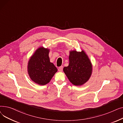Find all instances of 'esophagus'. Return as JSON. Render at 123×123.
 <instances>
[{"mask_svg": "<svg viewBox=\"0 0 123 123\" xmlns=\"http://www.w3.org/2000/svg\"><path fill=\"white\" fill-rule=\"evenodd\" d=\"M63 66H60L59 68H58V71H59V72H62L63 71Z\"/></svg>", "mask_w": 123, "mask_h": 123, "instance_id": "34e87169", "label": "esophagus"}]
</instances>
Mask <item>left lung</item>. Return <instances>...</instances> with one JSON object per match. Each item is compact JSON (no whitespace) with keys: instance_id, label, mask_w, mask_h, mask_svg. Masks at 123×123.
Returning a JSON list of instances; mask_svg holds the SVG:
<instances>
[{"instance_id":"left-lung-1","label":"left lung","mask_w":123,"mask_h":123,"mask_svg":"<svg viewBox=\"0 0 123 123\" xmlns=\"http://www.w3.org/2000/svg\"><path fill=\"white\" fill-rule=\"evenodd\" d=\"M69 63L63 68V71L70 82L75 86H81L86 83L92 73V64L84 50L70 51Z\"/></svg>"}]
</instances>
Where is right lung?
Masks as SVG:
<instances>
[{"instance_id":"obj_1","label":"right lung","mask_w":123,"mask_h":123,"mask_svg":"<svg viewBox=\"0 0 123 123\" xmlns=\"http://www.w3.org/2000/svg\"><path fill=\"white\" fill-rule=\"evenodd\" d=\"M50 50L44 47H39L29 60L27 71L31 80L40 85L48 83L57 69L50 62L49 57Z\"/></svg>"}]
</instances>
